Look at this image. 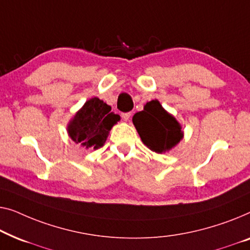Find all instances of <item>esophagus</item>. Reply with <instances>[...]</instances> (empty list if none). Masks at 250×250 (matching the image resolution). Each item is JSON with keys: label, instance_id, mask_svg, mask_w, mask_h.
<instances>
[{"label": "esophagus", "instance_id": "34e87169", "mask_svg": "<svg viewBox=\"0 0 250 250\" xmlns=\"http://www.w3.org/2000/svg\"><path fill=\"white\" fill-rule=\"evenodd\" d=\"M121 117L124 119V121H128L130 117H131V113H130V112H128V113H122Z\"/></svg>", "mask_w": 250, "mask_h": 250}]
</instances>
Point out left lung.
Masks as SVG:
<instances>
[{
  "label": "left lung",
  "mask_w": 250,
  "mask_h": 250,
  "mask_svg": "<svg viewBox=\"0 0 250 250\" xmlns=\"http://www.w3.org/2000/svg\"><path fill=\"white\" fill-rule=\"evenodd\" d=\"M143 143L155 153H165L184 138L181 125L157 100L146 103L144 110L132 117Z\"/></svg>",
  "instance_id": "left-lung-1"
}]
</instances>
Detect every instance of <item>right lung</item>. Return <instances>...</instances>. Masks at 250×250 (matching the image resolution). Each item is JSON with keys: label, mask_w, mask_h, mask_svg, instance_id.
<instances>
[{"label": "right lung", "mask_w": 250, "mask_h": 250, "mask_svg": "<svg viewBox=\"0 0 250 250\" xmlns=\"http://www.w3.org/2000/svg\"><path fill=\"white\" fill-rule=\"evenodd\" d=\"M119 120L120 115L114 114L110 105L93 97L69 122L68 133L75 143L86 148L97 149L104 145L112 126Z\"/></svg>", "instance_id": "1"}]
</instances>
